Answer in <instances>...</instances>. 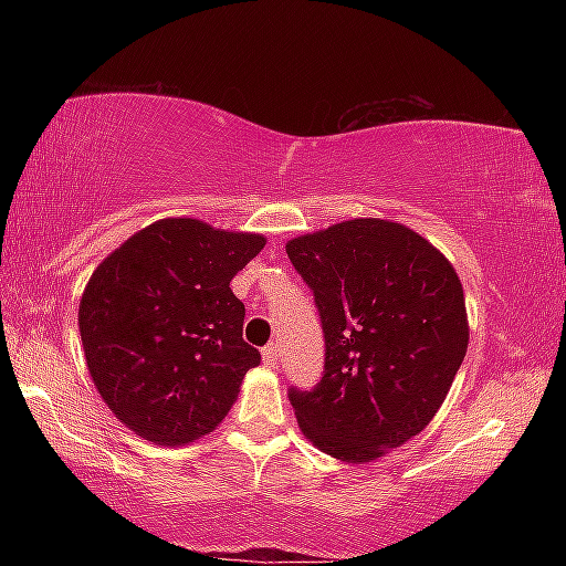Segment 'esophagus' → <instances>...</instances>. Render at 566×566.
<instances>
[{
  "label": "esophagus",
  "instance_id": "1",
  "mask_svg": "<svg viewBox=\"0 0 566 566\" xmlns=\"http://www.w3.org/2000/svg\"><path fill=\"white\" fill-rule=\"evenodd\" d=\"M262 357H264V364L266 367H274L276 364V357H280V344H266V347L262 349Z\"/></svg>",
  "mask_w": 566,
  "mask_h": 566
}]
</instances>
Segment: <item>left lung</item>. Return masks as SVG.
Returning a JSON list of instances; mask_svg holds the SVG:
<instances>
[{
	"instance_id": "obj_1",
	"label": "left lung",
	"mask_w": 566,
	"mask_h": 566,
	"mask_svg": "<svg viewBox=\"0 0 566 566\" xmlns=\"http://www.w3.org/2000/svg\"><path fill=\"white\" fill-rule=\"evenodd\" d=\"M286 254L327 344L319 385L290 391L302 434L339 462H375L444 405L469 344L462 282L432 242L391 219L294 237Z\"/></svg>"
}]
</instances>
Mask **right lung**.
Segmentation results:
<instances>
[{
	"mask_svg": "<svg viewBox=\"0 0 566 566\" xmlns=\"http://www.w3.org/2000/svg\"><path fill=\"white\" fill-rule=\"evenodd\" d=\"M264 234L167 217L104 256L80 300L90 377L124 427L185 447L222 424L260 352L242 339L229 282Z\"/></svg>",
	"mask_w": 566,
	"mask_h": 566,
	"instance_id": "1",
	"label": "right lung"
}]
</instances>
